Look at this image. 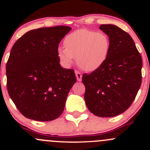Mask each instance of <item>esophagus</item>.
Segmentation results:
<instances>
[{
	"instance_id": "obj_1",
	"label": "esophagus",
	"mask_w": 150,
	"mask_h": 150,
	"mask_svg": "<svg viewBox=\"0 0 150 150\" xmlns=\"http://www.w3.org/2000/svg\"><path fill=\"white\" fill-rule=\"evenodd\" d=\"M75 75H76V78H77V80H78V81H81L82 80V74L80 73V72L78 71V70H75Z\"/></svg>"
}]
</instances>
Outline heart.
Returning a JSON list of instances; mask_svg holds the SVG:
<instances>
[{
	"mask_svg": "<svg viewBox=\"0 0 150 150\" xmlns=\"http://www.w3.org/2000/svg\"><path fill=\"white\" fill-rule=\"evenodd\" d=\"M65 48L59 47L57 56L65 67H70L77 57L78 66L87 72L99 69L108 58L110 40L102 32L80 29L67 35L64 40Z\"/></svg>",
	"mask_w": 150,
	"mask_h": 150,
	"instance_id": "obj_1",
	"label": "heart"
}]
</instances>
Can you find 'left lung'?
<instances>
[{
    "instance_id": "8db88e82",
    "label": "left lung",
    "mask_w": 150,
    "mask_h": 150,
    "mask_svg": "<svg viewBox=\"0 0 150 150\" xmlns=\"http://www.w3.org/2000/svg\"><path fill=\"white\" fill-rule=\"evenodd\" d=\"M109 37L106 61L90 74H83L84 95L88 110L96 116L111 117L126 111L134 101L142 83V60L134 40L115 25H101Z\"/></svg>"
}]
</instances>
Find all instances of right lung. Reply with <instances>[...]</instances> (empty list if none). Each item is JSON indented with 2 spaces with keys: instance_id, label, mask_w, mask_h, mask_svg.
Masks as SVG:
<instances>
[{
  "instance_id": "obj_1",
  "label": "right lung",
  "mask_w": 150,
  "mask_h": 150,
  "mask_svg": "<svg viewBox=\"0 0 150 150\" xmlns=\"http://www.w3.org/2000/svg\"><path fill=\"white\" fill-rule=\"evenodd\" d=\"M70 30L63 25L32 30L13 46L6 64L7 89L25 117L51 121L63 112L76 77L72 69L60 66L57 50Z\"/></svg>"
}]
</instances>
